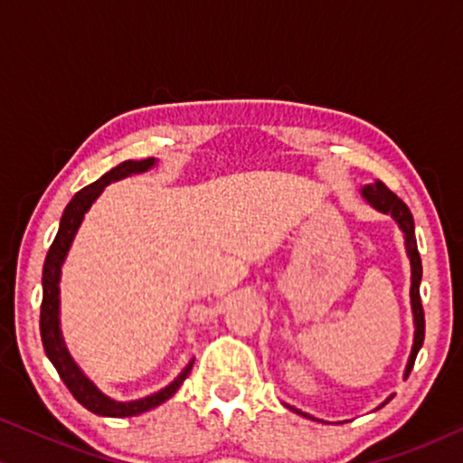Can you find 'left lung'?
Segmentation results:
<instances>
[{
  "label": "left lung",
  "instance_id": "1",
  "mask_svg": "<svg viewBox=\"0 0 463 463\" xmlns=\"http://www.w3.org/2000/svg\"><path fill=\"white\" fill-rule=\"evenodd\" d=\"M364 198L370 202L374 209L383 211V213H390L394 220L398 222V226L402 228L405 232V246H407V254L411 259V309H413V322H416V337H413V348H411V357H409L405 376H409V372L413 368V361H416L418 350L422 348L424 342V309H422V300H420V280H422V259H420L418 252V243H416V231H413V217L411 211L407 209V204L402 202L394 191H390L385 187L381 180L376 183L365 184L361 189ZM298 411V409H296Z\"/></svg>",
  "mask_w": 463,
  "mask_h": 463
}]
</instances>
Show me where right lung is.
Wrapping results in <instances>:
<instances>
[{"mask_svg": "<svg viewBox=\"0 0 463 463\" xmlns=\"http://www.w3.org/2000/svg\"><path fill=\"white\" fill-rule=\"evenodd\" d=\"M154 165V158H143V161H124L117 167L106 172L102 178L95 180L89 187L80 189L76 195H73L71 202L67 204L65 213L61 217V228H58V235L54 243L50 246V252L45 257L43 265V302H41V339H43L45 354L50 357L54 368L61 374V379L65 381L67 390L71 392L73 398L89 409V411L99 413V416H110V418H128L137 416V413L147 411V409L161 405V402L167 401L176 394V390L183 385V381L187 379V374L194 368V361L180 372L178 379H174V383H169L165 390L156 392V394L141 398V401L132 402H117L110 401L109 396H104L102 392L95 387L82 372L78 370V365L73 364L71 357H69L65 344H62L61 328H58V280H61V265L65 261L67 250L71 246L73 235H76L78 226L82 224V217L89 211V206L93 204L95 198L102 194L106 184L115 183V180L130 176V174H141L147 172Z\"/></svg>", "mask_w": 463, "mask_h": 463, "instance_id": "obj_1", "label": "right lung"}]
</instances>
